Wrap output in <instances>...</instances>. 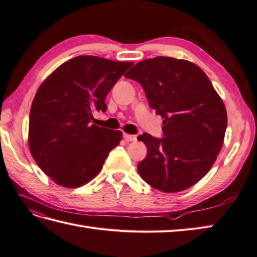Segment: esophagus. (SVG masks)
Returning a JSON list of instances; mask_svg holds the SVG:
<instances>
[{
	"mask_svg": "<svg viewBox=\"0 0 257 257\" xmlns=\"http://www.w3.org/2000/svg\"><path fill=\"white\" fill-rule=\"evenodd\" d=\"M123 138L126 142H135L136 139H138L136 138V135H131V134H126V133L123 134Z\"/></svg>",
	"mask_w": 257,
	"mask_h": 257,
	"instance_id": "34e87169",
	"label": "esophagus"
}]
</instances>
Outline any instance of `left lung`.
Masks as SVG:
<instances>
[{"instance_id": "left-lung-1", "label": "left lung", "mask_w": 257, "mask_h": 257, "mask_svg": "<svg viewBox=\"0 0 257 257\" xmlns=\"http://www.w3.org/2000/svg\"><path fill=\"white\" fill-rule=\"evenodd\" d=\"M124 77L143 87L148 105L164 118V138H138L147 147L140 176L164 192L197 184L214 164L227 124L225 106L206 73L188 60L159 56L140 61Z\"/></svg>"}]
</instances>
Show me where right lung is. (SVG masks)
<instances>
[{
  "label": "right lung",
  "instance_id": "1",
  "mask_svg": "<svg viewBox=\"0 0 257 257\" xmlns=\"http://www.w3.org/2000/svg\"><path fill=\"white\" fill-rule=\"evenodd\" d=\"M132 62L78 56L51 73L37 90L30 112L33 158L56 184L77 188L100 173L121 131L91 124L106 111L105 98Z\"/></svg>",
  "mask_w": 257,
  "mask_h": 257
}]
</instances>
